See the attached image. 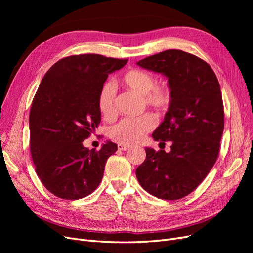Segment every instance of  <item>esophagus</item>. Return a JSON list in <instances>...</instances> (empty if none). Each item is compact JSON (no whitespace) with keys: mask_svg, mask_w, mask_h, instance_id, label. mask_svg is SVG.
I'll list each match as a JSON object with an SVG mask.
<instances>
[{"mask_svg":"<svg viewBox=\"0 0 253 253\" xmlns=\"http://www.w3.org/2000/svg\"><path fill=\"white\" fill-rule=\"evenodd\" d=\"M117 148L119 151H126L127 149H129V145H126V144H122V143H118Z\"/></svg>","mask_w":253,"mask_h":253,"instance_id":"1","label":"esophagus"}]
</instances>
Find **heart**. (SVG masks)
Returning a JSON list of instances; mask_svg holds the SVG:
<instances>
[{"mask_svg": "<svg viewBox=\"0 0 253 253\" xmlns=\"http://www.w3.org/2000/svg\"><path fill=\"white\" fill-rule=\"evenodd\" d=\"M120 83L125 89L141 96L142 106L154 110L157 114L168 111L172 102V90L166 82L155 83L154 76L139 68H133L121 76ZM98 108L103 117L112 120L117 116L116 91L110 82L104 83L98 95ZM156 126V118L150 113L138 118L122 119L111 129V138L122 144L139 142L145 134Z\"/></svg>", "mask_w": 253, "mask_h": 253, "instance_id": "b5f03b06", "label": "heart"}]
</instances>
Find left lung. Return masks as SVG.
Segmentation results:
<instances>
[{"label":"left lung","mask_w":253,"mask_h":253,"mask_svg":"<svg viewBox=\"0 0 253 253\" xmlns=\"http://www.w3.org/2000/svg\"><path fill=\"white\" fill-rule=\"evenodd\" d=\"M137 65L168 78L172 102L152 137L172 145L169 153L145 148L136 177L150 194L179 200L200 186L217 159L225 124L219 83L208 63L178 49L147 57Z\"/></svg>","instance_id":"left-lung-1"}]
</instances>
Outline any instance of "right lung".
I'll return each instance as SVG.
<instances>
[{
  "instance_id": "right-lung-1",
  "label": "right lung",
  "mask_w": 253,
  "mask_h": 253,
  "mask_svg": "<svg viewBox=\"0 0 253 253\" xmlns=\"http://www.w3.org/2000/svg\"><path fill=\"white\" fill-rule=\"evenodd\" d=\"M126 62L96 53L75 55L59 60L43 77L29 113L30 153L38 177L53 195L79 200L101 182L117 144L106 141L95 151L82 142L100 124L101 86Z\"/></svg>"
}]
</instances>
